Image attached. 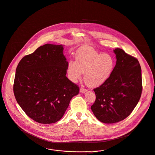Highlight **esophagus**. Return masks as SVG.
<instances>
[{
	"label": "esophagus",
	"instance_id": "obj_1",
	"mask_svg": "<svg viewBox=\"0 0 155 155\" xmlns=\"http://www.w3.org/2000/svg\"><path fill=\"white\" fill-rule=\"evenodd\" d=\"M87 91V90L86 89H84V88H80V92L81 93H86Z\"/></svg>",
	"mask_w": 155,
	"mask_h": 155
}]
</instances>
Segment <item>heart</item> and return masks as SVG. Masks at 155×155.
<instances>
[{
  "instance_id": "b5f03b06",
  "label": "heart",
  "mask_w": 155,
  "mask_h": 155,
  "mask_svg": "<svg viewBox=\"0 0 155 155\" xmlns=\"http://www.w3.org/2000/svg\"><path fill=\"white\" fill-rule=\"evenodd\" d=\"M76 62H69L67 73L70 80L77 82L85 74V81L90 87H97L110 77L115 67L114 58L108 54L98 52L90 47L79 49L75 55Z\"/></svg>"
}]
</instances>
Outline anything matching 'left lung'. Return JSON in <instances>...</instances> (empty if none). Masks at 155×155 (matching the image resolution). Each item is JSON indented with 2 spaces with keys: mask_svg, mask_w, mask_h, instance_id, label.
<instances>
[{
  "mask_svg": "<svg viewBox=\"0 0 155 155\" xmlns=\"http://www.w3.org/2000/svg\"><path fill=\"white\" fill-rule=\"evenodd\" d=\"M116 64L109 79L94 89L96 100L91 106L95 117L114 124L128 117L138 104L142 91V70L138 61L124 50H114Z\"/></svg>",
  "mask_w": 155,
  "mask_h": 155,
  "instance_id": "8db88e82",
  "label": "left lung"
}]
</instances>
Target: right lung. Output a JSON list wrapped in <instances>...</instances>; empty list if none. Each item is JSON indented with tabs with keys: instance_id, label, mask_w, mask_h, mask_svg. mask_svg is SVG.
I'll return each mask as SVG.
<instances>
[{
	"instance_id": "right-lung-1",
	"label": "right lung",
	"mask_w": 155,
	"mask_h": 155,
	"mask_svg": "<svg viewBox=\"0 0 155 155\" xmlns=\"http://www.w3.org/2000/svg\"><path fill=\"white\" fill-rule=\"evenodd\" d=\"M64 46L46 44L21 59L13 84L15 99L26 114L49 124L64 116L78 87L67 77L68 62Z\"/></svg>"
}]
</instances>
